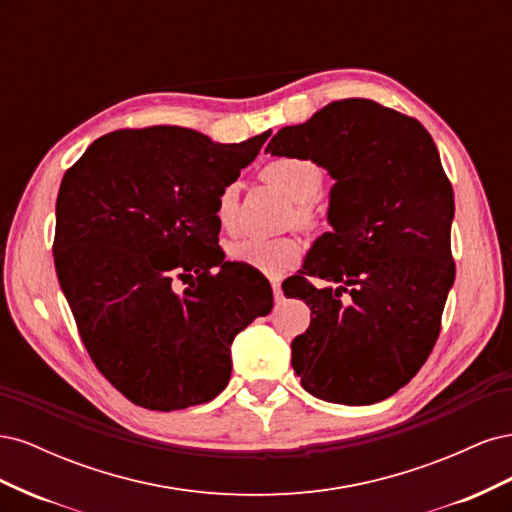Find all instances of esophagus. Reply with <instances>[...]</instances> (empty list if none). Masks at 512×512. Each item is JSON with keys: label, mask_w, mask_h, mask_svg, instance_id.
I'll use <instances>...</instances> for the list:
<instances>
[{"label": "esophagus", "mask_w": 512, "mask_h": 512, "mask_svg": "<svg viewBox=\"0 0 512 512\" xmlns=\"http://www.w3.org/2000/svg\"><path fill=\"white\" fill-rule=\"evenodd\" d=\"M271 288H273V299H275V303H282L284 292H282L280 282H271Z\"/></svg>", "instance_id": "esophagus-1"}]
</instances>
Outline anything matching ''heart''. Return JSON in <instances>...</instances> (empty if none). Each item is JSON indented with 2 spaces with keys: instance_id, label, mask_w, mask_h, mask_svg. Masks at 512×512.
I'll use <instances>...</instances> for the list:
<instances>
[{
  "instance_id": "obj_1",
  "label": "heart",
  "mask_w": 512,
  "mask_h": 512,
  "mask_svg": "<svg viewBox=\"0 0 512 512\" xmlns=\"http://www.w3.org/2000/svg\"><path fill=\"white\" fill-rule=\"evenodd\" d=\"M260 177L292 200V220L299 228L307 232H320L327 228V215L316 205V198L324 185V170L318 162L297 156H280L260 168ZM237 209L239 190L235 183H228L215 198V220L224 230L235 226ZM226 258L277 277L297 265L301 247L292 237L235 239L226 245Z\"/></svg>"
}]
</instances>
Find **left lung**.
Segmentation results:
<instances>
[{"mask_svg": "<svg viewBox=\"0 0 512 512\" xmlns=\"http://www.w3.org/2000/svg\"><path fill=\"white\" fill-rule=\"evenodd\" d=\"M267 151L318 162L335 179L329 222L292 294L312 309L292 339L307 393L346 406L376 404L423 367L455 282L453 185L423 123L365 98L331 102L277 132ZM348 291L351 299L341 301Z\"/></svg>", "mask_w": 512, "mask_h": 512, "instance_id": "1", "label": "left lung"}]
</instances>
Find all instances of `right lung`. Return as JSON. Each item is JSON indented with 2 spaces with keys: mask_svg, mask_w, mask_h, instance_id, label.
Masks as SVG:
<instances>
[{
  "mask_svg": "<svg viewBox=\"0 0 512 512\" xmlns=\"http://www.w3.org/2000/svg\"><path fill=\"white\" fill-rule=\"evenodd\" d=\"M269 134L215 145L179 126L123 128L91 143L61 179L59 284L91 361L136 406L211 401L230 380L232 339L271 312L267 282L224 262L215 220L220 190Z\"/></svg>",
  "mask_w": 512,
  "mask_h": 512,
  "instance_id": "right-lung-1",
  "label": "right lung"
}]
</instances>
